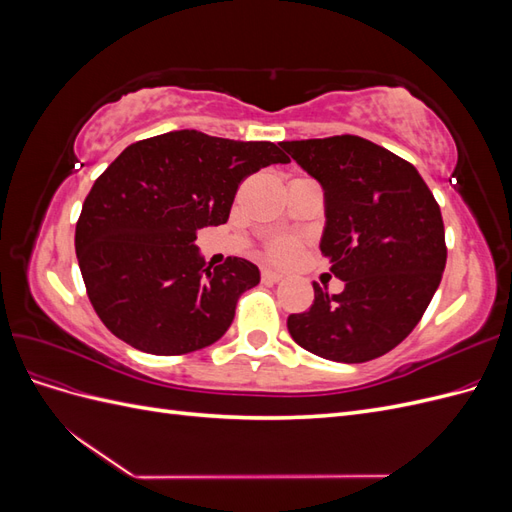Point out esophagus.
I'll list each match as a JSON object with an SVG mask.
<instances>
[{"mask_svg":"<svg viewBox=\"0 0 512 512\" xmlns=\"http://www.w3.org/2000/svg\"><path fill=\"white\" fill-rule=\"evenodd\" d=\"M282 273H277V271H271V269H265V271H262V282H265V284H277V282H280L282 280Z\"/></svg>","mask_w":512,"mask_h":512,"instance_id":"34e87169","label":"esophagus"}]
</instances>
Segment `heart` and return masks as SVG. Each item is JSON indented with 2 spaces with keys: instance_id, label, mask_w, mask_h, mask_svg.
Wrapping results in <instances>:
<instances>
[{
  "instance_id": "b5f03b06",
  "label": "heart",
  "mask_w": 512,
  "mask_h": 512,
  "mask_svg": "<svg viewBox=\"0 0 512 512\" xmlns=\"http://www.w3.org/2000/svg\"><path fill=\"white\" fill-rule=\"evenodd\" d=\"M299 252V241L294 237H277L271 239L265 247L267 258H271L273 262H286L290 258H294V254Z\"/></svg>"
}]
</instances>
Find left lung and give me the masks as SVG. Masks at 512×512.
<instances>
[{"instance_id": "obj_1", "label": "left lung", "mask_w": 512, "mask_h": 512, "mask_svg": "<svg viewBox=\"0 0 512 512\" xmlns=\"http://www.w3.org/2000/svg\"><path fill=\"white\" fill-rule=\"evenodd\" d=\"M320 181V241L339 294L314 284V303L288 316L294 342L322 359L365 363L412 333L446 267L440 205L418 170L389 149L342 134L280 143Z\"/></svg>"}]
</instances>
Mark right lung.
<instances>
[{"label": "right lung", "mask_w": 512, "mask_h": 512, "mask_svg": "<svg viewBox=\"0 0 512 512\" xmlns=\"http://www.w3.org/2000/svg\"><path fill=\"white\" fill-rule=\"evenodd\" d=\"M288 162L273 143L198 130L166 132L123 149L87 194L74 235L87 297L104 327L160 356L218 342L260 271L232 256L207 267L196 232L226 224L245 177Z\"/></svg>", "instance_id": "1"}]
</instances>
